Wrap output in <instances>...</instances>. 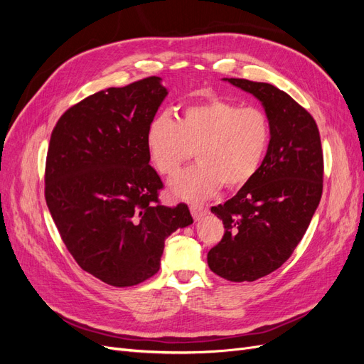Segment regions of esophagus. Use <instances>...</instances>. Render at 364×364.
<instances>
[{
    "mask_svg": "<svg viewBox=\"0 0 364 364\" xmlns=\"http://www.w3.org/2000/svg\"><path fill=\"white\" fill-rule=\"evenodd\" d=\"M190 211L196 220H199L200 217L208 214V208L203 205H199V203H193V205H190Z\"/></svg>",
    "mask_w": 364,
    "mask_h": 364,
    "instance_id": "esophagus-1",
    "label": "esophagus"
}]
</instances>
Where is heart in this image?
I'll return each instance as SVG.
<instances>
[{"label":"heart","instance_id":"1","mask_svg":"<svg viewBox=\"0 0 364 364\" xmlns=\"http://www.w3.org/2000/svg\"><path fill=\"white\" fill-rule=\"evenodd\" d=\"M270 138V121L261 109L208 98L183 107L178 121L153 118L146 146L165 178H174L194 150L197 164L171 182V190L182 199L203 200L222 183L226 188L246 185L266 158Z\"/></svg>","mask_w":364,"mask_h":364}]
</instances>
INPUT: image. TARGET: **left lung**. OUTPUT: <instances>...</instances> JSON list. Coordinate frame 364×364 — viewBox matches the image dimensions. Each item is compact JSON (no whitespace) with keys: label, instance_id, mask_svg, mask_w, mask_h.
Returning a JSON list of instances; mask_svg holds the SVG:
<instances>
[{"label":"left lung","instance_id":"1","mask_svg":"<svg viewBox=\"0 0 364 364\" xmlns=\"http://www.w3.org/2000/svg\"><path fill=\"white\" fill-rule=\"evenodd\" d=\"M262 103L272 138L259 170L232 199L213 206L225 235L208 252V266L232 282L279 269L306 232L323 190L321 135L310 112L277 86L223 79Z\"/></svg>","mask_w":364,"mask_h":364}]
</instances>
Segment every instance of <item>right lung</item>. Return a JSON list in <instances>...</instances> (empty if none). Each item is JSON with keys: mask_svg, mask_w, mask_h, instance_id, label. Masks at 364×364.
Here are the masks:
<instances>
[{"mask_svg": "<svg viewBox=\"0 0 364 364\" xmlns=\"http://www.w3.org/2000/svg\"><path fill=\"white\" fill-rule=\"evenodd\" d=\"M161 77L107 87L71 106L53 129L46 200L79 266L114 287L158 273L165 240L193 223L185 203L161 205L149 124L167 97Z\"/></svg>", "mask_w": 364, "mask_h": 364, "instance_id": "add662e5", "label": "right lung"}]
</instances>
